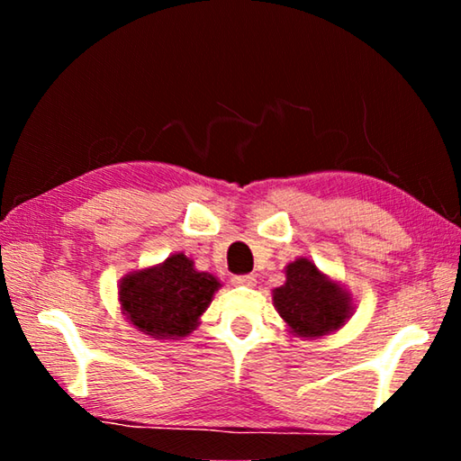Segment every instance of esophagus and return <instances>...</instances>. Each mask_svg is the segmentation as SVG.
I'll return each instance as SVG.
<instances>
[{
	"instance_id": "1",
	"label": "esophagus",
	"mask_w": 461,
	"mask_h": 461,
	"mask_svg": "<svg viewBox=\"0 0 461 461\" xmlns=\"http://www.w3.org/2000/svg\"><path fill=\"white\" fill-rule=\"evenodd\" d=\"M231 283L236 286H254L256 276L254 275H236L231 278Z\"/></svg>"
}]
</instances>
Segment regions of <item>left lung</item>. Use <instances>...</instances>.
<instances>
[{
	"label": "left lung",
	"instance_id": "1",
	"mask_svg": "<svg viewBox=\"0 0 461 461\" xmlns=\"http://www.w3.org/2000/svg\"><path fill=\"white\" fill-rule=\"evenodd\" d=\"M272 299L291 330L305 338L338 330L349 315V296L307 258L288 264L286 283L276 288Z\"/></svg>",
	"mask_w": 461,
	"mask_h": 461
}]
</instances>
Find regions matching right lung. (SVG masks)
<instances>
[{
    "label": "right lung",
    "mask_w": 461,
    "mask_h": 461,
    "mask_svg": "<svg viewBox=\"0 0 461 461\" xmlns=\"http://www.w3.org/2000/svg\"><path fill=\"white\" fill-rule=\"evenodd\" d=\"M215 276L197 272L185 254L156 268L128 275L120 285L122 307L140 331L154 338H185L212 303Z\"/></svg>",
    "instance_id": "obj_1"
}]
</instances>
